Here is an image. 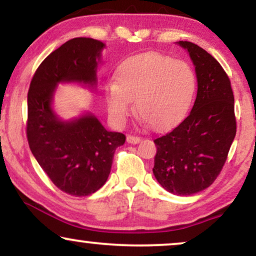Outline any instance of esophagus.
I'll use <instances>...</instances> for the list:
<instances>
[{"label": "esophagus", "instance_id": "1", "mask_svg": "<svg viewBox=\"0 0 256 256\" xmlns=\"http://www.w3.org/2000/svg\"><path fill=\"white\" fill-rule=\"evenodd\" d=\"M126 140H128V143H130V144H137V143L140 142V137L128 134V136L126 137Z\"/></svg>", "mask_w": 256, "mask_h": 256}]
</instances>
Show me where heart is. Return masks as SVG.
I'll use <instances>...</instances> for the list:
<instances>
[{
  "label": "heart",
  "mask_w": 256,
  "mask_h": 256,
  "mask_svg": "<svg viewBox=\"0 0 256 256\" xmlns=\"http://www.w3.org/2000/svg\"><path fill=\"white\" fill-rule=\"evenodd\" d=\"M196 89L195 73L184 61L158 52L131 56L118 67L114 84L107 85L106 106L116 125L132 112L155 130L170 128L188 110Z\"/></svg>",
  "instance_id": "heart-1"
}]
</instances>
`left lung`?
<instances>
[{"label": "left lung", "mask_w": 256, "mask_h": 256, "mask_svg": "<svg viewBox=\"0 0 256 256\" xmlns=\"http://www.w3.org/2000/svg\"><path fill=\"white\" fill-rule=\"evenodd\" d=\"M195 66L198 95L189 116L155 138V178L174 195L207 189L222 170L236 136L234 98L230 79L218 61L198 44L179 40Z\"/></svg>", "instance_id": "left-lung-1"}]
</instances>
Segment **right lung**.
I'll return each mask as SVG.
<instances>
[{
	"mask_svg": "<svg viewBox=\"0 0 256 256\" xmlns=\"http://www.w3.org/2000/svg\"><path fill=\"white\" fill-rule=\"evenodd\" d=\"M104 48L92 38L67 40L40 64L28 94L26 134L32 154L58 189L78 198L106 183L116 149L126 137L107 131L90 113L62 122L52 108V95L58 83L94 86Z\"/></svg>",
	"mask_w": 256,
	"mask_h": 256,
	"instance_id": "obj_1",
	"label": "right lung"
}]
</instances>
